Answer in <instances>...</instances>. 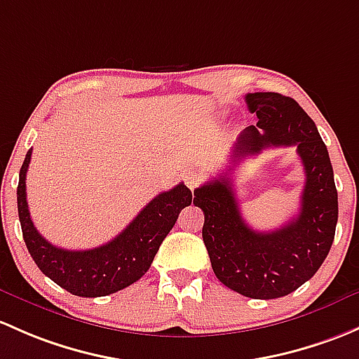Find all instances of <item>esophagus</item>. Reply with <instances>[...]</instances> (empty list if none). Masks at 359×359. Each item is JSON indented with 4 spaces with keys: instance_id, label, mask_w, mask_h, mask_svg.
<instances>
[{
    "instance_id": "34e87169",
    "label": "esophagus",
    "mask_w": 359,
    "mask_h": 359,
    "mask_svg": "<svg viewBox=\"0 0 359 359\" xmlns=\"http://www.w3.org/2000/svg\"><path fill=\"white\" fill-rule=\"evenodd\" d=\"M201 175H199L198 172H194V170H189V172H186V175H184V182H186V186L189 187L191 191H194L196 187L201 184Z\"/></svg>"
}]
</instances>
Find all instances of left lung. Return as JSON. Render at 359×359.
I'll list each match as a JSON object with an SVG mask.
<instances>
[{
    "instance_id": "1",
    "label": "left lung",
    "mask_w": 359,
    "mask_h": 359,
    "mask_svg": "<svg viewBox=\"0 0 359 359\" xmlns=\"http://www.w3.org/2000/svg\"><path fill=\"white\" fill-rule=\"evenodd\" d=\"M246 103L258 123L241 132L229 168L266 148L296 146L306 173L299 213L280 229L252 230L241 215L229 173L198 187L194 205L205 213L203 241L218 280L246 297L275 299L301 287L325 262L337 225V189L325 142L292 97L249 93Z\"/></svg>"
}]
</instances>
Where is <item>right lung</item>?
I'll use <instances>...</instances> for the list:
<instances>
[{
  "mask_svg": "<svg viewBox=\"0 0 359 359\" xmlns=\"http://www.w3.org/2000/svg\"><path fill=\"white\" fill-rule=\"evenodd\" d=\"M30 154L32 149L25 154L17 187L18 218L25 246L39 270L74 296H108L137 282L149 270L154 255L175 225L180 211L192 201V192L180 182L151 199L110 243L84 251L56 248L37 232L30 220L25 192Z\"/></svg>",
  "mask_w": 359,
  "mask_h": 359,
  "instance_id": "right-lung-1",
  "label": "right lung"
}]
</instances>
